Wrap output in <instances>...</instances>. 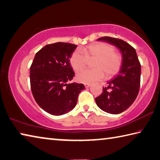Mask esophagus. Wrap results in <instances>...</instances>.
Here are the masks:
<instances>
[{
	"label": "esophagus",
	"instance_id": "obj_1",
	"mask_svg": "<svg viewBox=\"0 0 160 160\" xmlns=\"http://www.w3.org/2000/svg\"><path fill=\"white\" fill-rule=\"evenodd\" d=\"M90 86H91V85H90V84H85V87L86 88H89Z\"/></svg>",
	"mask_w": 160,
	"mask_h": 160
}]
</instances>
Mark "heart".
<instances>
[{"instance_id": "1", "label": "heart", "mask_w": 160, "mask_h": 160, "mask_svg": "<svg viewBox=\"0 0 160 160\" xmlns=\"http://www.w3.org/2000/svg\"><path fill=\"white\" fill-rule=\"evenodd\" d=\"M88 59H94V68L78 72L76 75L78 82L88 84L100 80L105 76L104 72L108 78L111 77L118 72L122 63L120 56L114 52L112 46L103 42L75 50L71 55V65L75 71H78L85 67Z\"/></svg>"}]
</instances>
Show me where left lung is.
Segmentation results:
<instances>
[{"mask_svg": "<svg viewBox=\"0 0 160 160\" xmlns=\"http://www.w3.org/2000/svg\"><path fill=\"white\" fill-rule=\"evenodd\" d=\"M115 45L120 52L122 63L118 73L108 86L103 88L101 94L95 98L98 108L110 114H119L126 110L135 101L139 92L141 64L135 49L122 40L111 37L97 39Z\"/></svg>", "mask_w": 160, "mask_h": 160, "instance_id": "1", "label": "left lung"}]
</instances>
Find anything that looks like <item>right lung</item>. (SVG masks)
Instances as JSON below:
<instances>
[{
	"label": "right lung",
	"mask_w": 160,
	"mask_h": 160,
	"mask_svg": "<svg viewBox=\"0 0 160 160\" xmlns=\"http://www.w3.org/2000/svg\"><path fill=\"white\" fill-rule=\"evenodd\" d=\"M77 45L66 42L47 45L36 53L30 68L32 94L42 110L62 115L76 106L83 84L68 83L75 72L70 59Z\"/></svg>",
	"instance_id": "right-lung-1"
}]
</instances>
